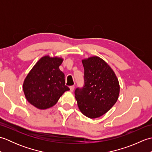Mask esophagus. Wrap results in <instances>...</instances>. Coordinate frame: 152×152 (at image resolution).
Segmentation results:
<instances>
[{
	"label": "esophagus",
	"mask_w": 152,
	"mask_h": 152,
	"mask_svg": "<svg viewBox=\"0 0 152 152\" xmlns=\"http://www.w3.org/2000/svg\"><path fill=\"white\" fill-rule=\"evenodd\" d=\"M74 86H72L70 87V91L71 92H72L74 91Z\"/></svg>",
	"instance_id": "1"
}]
</instances>
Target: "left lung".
Listing matches in <instances>:
<instances>
[{"instance_id":"obj_1","label":"left lung","mask_w":152,"mask_h":152,"mask_svg":"<svg viewBox=\"0 0 152 152\" xmlns=\"http://www.w3.org/2000/svg\"><path fill=\"white\" fill-rule=\"evenodd\" d=\"M84 86L74 93L78 108L88 118L106 114L117 102L119 84L114 71L105 61L94 56L83 59Z\"/></svg>"}]
</instances>
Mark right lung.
Here are the masks:
<instances>
[{"label":"right lung","mask_w":152,"mask_h":152,"mask_svg":"<svg viewBox=\"0 0 152 152\" xmlns=\"http://www.w3.org/2000/svg\"><path fill=\"white\" fill-rule=\"evenodd\" d=\"M62 58L44 56L35 64L26 78L23 89L28 102L44 110L57 103L63 93L70 90L65 86L64 74L59 69Z\"/></svg>","instance_id":"obj_1"}]
</instances>
